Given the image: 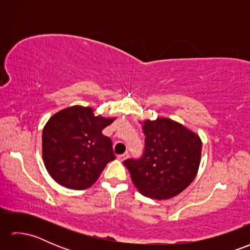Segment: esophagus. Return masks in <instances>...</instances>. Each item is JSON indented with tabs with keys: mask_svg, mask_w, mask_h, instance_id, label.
Returning a JSON list of instances; mask_svg holds the SVG:
<instances>
[{
	"mask_svg": "<svg viewBox=\"0 0 250 250\" xmlns=\"http://www.w3.org/2000/svg\"><path fill=\"white\" fill-rule=\"evenodd\" d=\"M129 158V153L128 152H125V153H122V155H119L118 156V159L120 161H125V159H128Z\"/></svg>",
	"mask_w": 250,
	"mask_h": 250,
	"instance_id": "obj_1",
	"label": "esophagus"
}]
</instances>
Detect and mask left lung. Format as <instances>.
<instances>
[{
    "label": "left lung",
    "mask_w": 250,
    "mask_h": 250,
    "mask_svg": "<svg viewBox=\"0 0 250 250\" xmlns=\"http://www.w3.org/2000/svg\"><path fill=\"white\" fill-rule=\"evenodd\" d=\"M139 122L145 135L144 155L139 160L124 161L132 183L147 198H174L198 174L202 157L201 137L167 117Z\"/></svg>",
    "instance_id": "1"
}]
</instances>
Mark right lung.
<instances>
[{"label": "right lung", "instance_id": "1", "mask_svg": "<svg viewBox=\"0 0 250 250\" xmlns=\"http://www.w3.org/2000/svg\"><path fill=\"white\" fill-rule=\"evenodd\" d=\"M116 119L95 115L92 107L74 105L52 115L42 135V155L56 183L83 190L97 182L115 155L102 131Z\"/></svg>", "mask_w": 250, "mask_h": 250}]
</instances>
